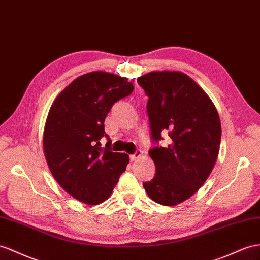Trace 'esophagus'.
<instances>
[{
	"label": "esophagus",
	"mask_w": 260,
	"mask_h": 260,
	"mask_svg": "<svg viewBox=\"0 0 260 260\" xmlns=\"http://www.w3.org/2000/svg\"><path fill=\"white\" fill-rule=\"evenodd\" d=\"M142 155H143V151L142 150H136L135 151V154H133V155H131L129 156V159L132 161H135V160H137V159H139L142 157Z\"/></svg>",
	"instance_id": "1"
}]
</instances>
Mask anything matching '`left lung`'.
<instances>
[{
    "label": "left lung",
    "mask_w": 260,
    "mask_h": 260,
    "mask_svg": "<svg viewBox=\"0 0 260 260\" xmlns=\"http://www.w3.org/2000/svg\"><path fill=\"white\" fill-rule=\"evenodd\" d=\"M148 96L151 138L168 134L166 147L149 156L156 166L147 194L162 205L181 203L202 187L214 167L221 143V121L209 95L180 71H152L137 79Z\"/></svg>",
    "instance_id": "1"
}]
</instances>
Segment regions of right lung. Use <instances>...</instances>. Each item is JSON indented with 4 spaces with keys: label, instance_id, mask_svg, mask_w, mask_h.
<instances>
[{
    "label": "right lung",
    "instance_id": "obj_1",
    "mask_svg": "<svg viewBox=\"0 0 260 260\" xmlns=\"http://www.w3.org/2000/svg\"><path fill=\"white\" fill-rule=\"evenodd\" d=\"M133 90L126 78L93 71L73 80L51 105L43 137L46 161L60 187L80 202L105 201L126 170L129 157L111 150L104 121L113 104Z\"/></svg>",
    "mask_w": 260,
    "mask_h": 260
}]
</instances>
